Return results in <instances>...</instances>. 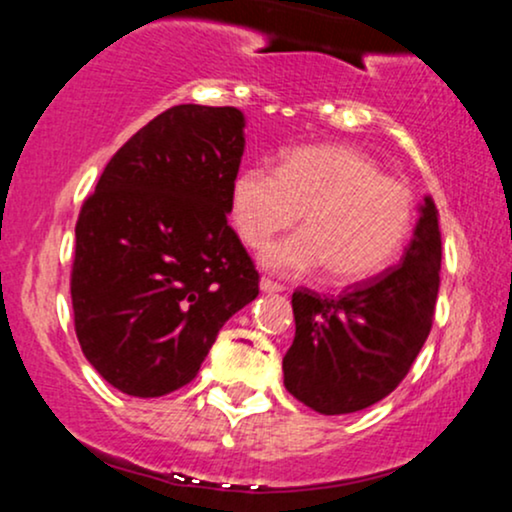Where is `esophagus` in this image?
<instances>
[{"instance_id":"34e87169","label":"esophagus","mask_w":512,"mask_h":512,"mask_svg":"<svg viewBox=\"0 0 512 512\" xmlns=\"http://www.w3.org/2000/svg\"><path fill=\"white\" fill-rule=\"evenodd\" d=\"M260 289H262L264 293H279V291H284V284H279V281H274V279H267V276H262V281H260Z\"/></svg>"}]
</instances>
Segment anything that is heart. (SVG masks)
I'll return each mask as SVG.
<instances>
[{"label": "heart", "mask_w": 512, "mask_h": 512, "mask_svg": "<svg viewBox=\"0 0 512 512\" xmlns=\"http://www.w3.org/2000/svg\"><path fill=\"white\" fill-rule=\"evenodd\" d=\"M298 216L303 231L269 245L262 262L286 274L327 267L334 281H361L383 272L402 250L416 202L402 180L383 175L373 158L351 146H303L276 170H240L231 219L248 248H264Z\"/></svg>", "instance_id": "obj_1"}]
</instances>
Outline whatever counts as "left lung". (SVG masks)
<instances>
[{"mask_svg": "<svg viewBox=\"0 0 512 512\" xmlns=\"http://www.w3.org/2000/svg\"><path fill=\"white\" fill-rule=\"evenodd\" d=\"M440 228L431 197L397 267L358 281L342 296L293 291L296 337L284 356V385L320 414H351L407 378L431 332L440 286Z\"/></svg>", "mask_w": 512, "mask_h": 512, "instance_id": "8db88e82", "label": "left lung"}]
</instances>
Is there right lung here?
<instances>
[{"label":"right lung","instance_id":"obj_1","mask_svg":"<svg viewBox=\"0 0 512 512\" xmlns=\"http://www.w3.org/2000/svg\"><path fill=\"white\" fill-rule=\"evenodd\" d=\"M238 108L173 105L127 139L81 204L74 330L110 385L161 397L199 373L260 274L228 226L243 158Z\"/></svg>","mask_w":512,"mask_h":512}]
</instances>
